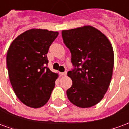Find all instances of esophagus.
Segmentation results:
<instances>
[{
  "mask_svg": "<svg viewBox=\"0 0 129 129\" xmlns=\"http://www.w3.org/2000/svg\"><path fill=\"white\" fill-rule=\"evenodd\" d=\"M59 74H60L61 76H65V75H66L67 73H66V72H63V73H60Z\"/></svg>",
  "mask_w": 129,
  "mask_h": 129,
  "instance_id": "1",
  "label": "esophagus"
}]
</instances>
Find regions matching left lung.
<instances>
[{"label":"left lung","mask_w":129,"mask_h":129,"mask_svg":"<svg viewBox=\"0 0 129 129\" xmlns=\"http://www.w3.org/2000/svg\"><path fill=\"white\" fill-rule=\"evenodd\" d=\"M62 37L74 66L67 73L73 81L66 90L68 98L80 108L96 105L112 78L114 53L111 43L102 32L90 25L63 30Z\"/></svg>","instance_id":"8db88e82"}]
</instances>
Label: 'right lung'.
<instances>
[{
	"instance_id": "obj_1",
	"label": "right lung",
	"mask_w": 129,
	"mask_h": 129,
	"mask_svg": "<svg viewBox=\"0 0 129 129\" xmlns=\"http://www.w3.org/2000/svg\"><path fill=\"white\" fill-rule=\"evenodd\" d=\"M59 32L32 29L11 43L6 62L10 83L21 102L31 108L45 105L58 77L48 67L47 54Z\"/></svg>"
}]
</instances>
